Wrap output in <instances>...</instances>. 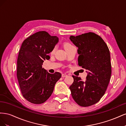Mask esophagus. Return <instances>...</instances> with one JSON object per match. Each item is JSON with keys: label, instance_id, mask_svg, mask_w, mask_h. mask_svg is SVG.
<instances>
[{"label": "esophagus", "instance_id": "1", "mask_svg": "<svg viewBox=\"0 0 126 126\" xmlns=\"http://www.w3.org/2000/svg\"><path fill=\"white\" fill-rule=\"evenodd\" d=\"M62 76V77H67V75L66 74H63Z\"/></svg>", "mask_w": 126, "mask_h": 126}]
</instances>
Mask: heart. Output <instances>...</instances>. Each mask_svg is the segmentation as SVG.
Wrapping results in <instances>:
<instances>
[{
    "mask_svg": "<svg viewBox=\"0 0 126 126\" xmlns=\"http://www.w3.org/2000/svg\"><path fill=\"white\" fill-rule=\"evenodd\" d=\"M72 46H72L71 44H68V43L64 44V48L66 49H66H68V48H69L72 47ZM55 50H56V48H54V49H53V50H52V51H51V54H53V53H54V52L55 51Z\"/></svg>",
    "mask_w": 126,
    "mask_h": 126,
    "instance_id": "b5f03b06",
    "label": "heart"
}]
</instances>
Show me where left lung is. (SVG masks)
I'll return each instance as SVG.
<instances>
[{
	"instance_id": "left-lung-1",
	"label": "left lung",
	"mask_w": 126,
	"mask_h": 126,
	"mask_svg": "<svg viewBox=\"0 0 126 126\" xmlns=\"http://www.w3.org/2000/svg\"><path fill=\"white\" fill-rule=\"evenodd\" d=\"M70 40L78 48V65L87 71L86 80L72 76L70 86L71 96L78 105L88 107L96 104L104 96L111 74L110 51L101 38L93 32L77 36Z\"/></svg>"
}]
</instances>
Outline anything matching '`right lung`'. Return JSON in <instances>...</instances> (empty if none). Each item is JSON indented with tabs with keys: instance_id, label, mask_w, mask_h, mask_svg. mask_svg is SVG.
<instances>
[{
	"instance_id": "obj_1",
	"label": "right lung",
	"mask_w": 126,
	"mask_h": 126,
	"mask_svg": "<svg viewBox=\"0 0 126 126\" xmlns=\"http://www.w3.org/2000/svg\"><path fill=\"white\" fill-rule=\"evenodd\" d=\"M58 41V37L41 31L29 36L21 45L17 77L22 96L32 104H41L46 101L62 77L58 72L50 74L42 67L44 60L50 59L48 54Z\"/></svg>"
}]
</instances>
